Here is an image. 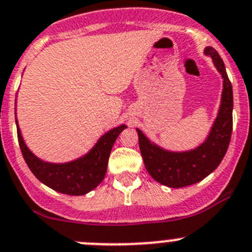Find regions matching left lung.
Returning <instances> with one entry per match:
<instances>
[{
    "label": "left lung",
    "instance_id": "left-lung-1",
    "mask_svg": "<svg viewBox=\"0 0 252 252\" xmlns=\"http://www.w3.org/2000/svg\"><path fill=\"white\" fill-rule=\"evenodd\" d=\"M203 54L210 56L223 79L220 105L210 133L200 146L189 151H170L154 143L139 128L138 143L149 175L161 185L179 189L193 185L213 173L226 153L233 131V88L225 66L212 46Z\"/></svg>",
    "mask_w": 252,
    "mask_h": 252
}]
</instances>
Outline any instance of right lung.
<instances>
[{
	"mask_svg": "<svg viewBox=\"0 0 252 252\" xmlns=\"http://www.w3.org/2000/svg\"><path fill=\"white\" fill-rule=\"evenodd\" d=\"M16 125L22 154L32 173L39 181L52 190L71 196L86 195L103 181L114 143L119 134L127 127L126 125H120L109 129L99 137L96 143L86 154L79 158L64 163H51L36 157L29 149L22 136L17 118Z\"/></svg>",
	"mask_w": 252,
	"mask_h": 252,
	"instance_id": "obj_1",
	"label": "right lung"
}]
</instances>
